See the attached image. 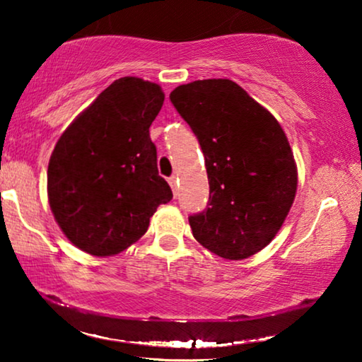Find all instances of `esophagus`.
Masks as SVG:
<instances>
[{
  "label": "esophagus",
  "instance_id": "esophagus-1",
  "mask_svg": "<svg viewBox=\"0 0 362 362\" xmlns=\"http://www.w3.org/2000/svg\"><path fill=\"white\" fill-rule=\"evenodd\" d=\"M168 182H170V186H171V189H173V194H177V176H170L168 177Z\"/></svg>",
  "mask_w": 362,
  "mask_h": 362
}]
</instances>
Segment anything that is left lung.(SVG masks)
Returning a JSON list of instances; mask_svg holds the SVG:
<instances>
[{
  "mask_svg": "<svg viewBox=\"0 0 362 362\" xmlns=\"http://www.w3.org/2000/svg\"><path fill=\"white\" fill-rule=\"evenodd\" d=\"M170 100L199 141L209 180L206 209L189 216L192 235L222 259L257 254L279 232L296 192L280 123L229 78L180 86Z\"/></svg>",
  "mask_w": 362,
  "mask_h": 362,
  "instance_id": "left-lung-1",
  "label": "left lung"
}]
</instances>
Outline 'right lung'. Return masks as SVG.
I'll return each mask as SVG.
<instances>
[{
    "label": "right lung",
    "mask_w": 362,
    "mask_h": 362,
    "mask_svg": "<svg viewBox=\"0 0 362 362\" xmlns=\"http://www.w3.org/2000/svg\"><path fill=\"white\" fill-rule=\"evenodd\" d=\"M165 93L122 77L74 120L54 148L47 194L64 234L87 254L115 255L148 230L171 187L158 175L150 127Z\"/></svg>",
    "instance_id": "add662e5"
}]
</instances>
